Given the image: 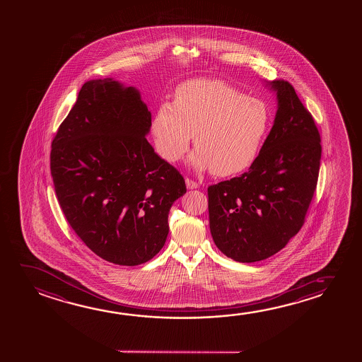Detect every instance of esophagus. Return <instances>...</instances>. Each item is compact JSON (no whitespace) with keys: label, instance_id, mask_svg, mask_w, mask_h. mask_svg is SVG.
I'll list each match as a JSON object with an SVG mask.
<instances>
[{"label":"esophagus","instance_id":"1","mask_svg":"<svg viewBox=\"0 0 362 362\" xmlns=\"http://www.w3.org/2000/svg\"><path fill=\"white\" fill-rule=\"evenodd\" d=\"M185 184H187V188H188V189H196V188L199 187L198 183L194 182V180H192V179H185Z\"/></svg>","mask_w":362,"mask_h":362}]
</instances>
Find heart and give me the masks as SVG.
Here are the masks:
<instances>
[{"instance_id": "b5f03b06", "label": "heart", "mask_w": 362, "mask_h": 362, "mask_svg": "<svg viewBox=\"0 0 362 362\" xmlns=\"http://www.w3.org/2000/svg\"><path fill=\"white\" fill-rule=\"evenodd\" d=\"M272 126L267 103L221 79L198 78L180 84L173 102L154 113L151 132L159 154L177 163L194 136L189 165L232 177L255 163Z\"/></svg>"}]
</instances>
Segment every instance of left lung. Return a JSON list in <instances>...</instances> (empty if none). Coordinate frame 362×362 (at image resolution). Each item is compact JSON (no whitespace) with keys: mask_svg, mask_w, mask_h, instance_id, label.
Wrapping results in <instances>:
<instances>
[{"mask_svg":"<svg viewBox=\"0 0 362 362\" xmlns=\"http://www.w3.org/2000/svg\"><path fill=\"white\" fill-rule=\"evenodd\" d=\"M278 110L249 172L208 188L216 246L238 262L265 260L285 247L304 223L320 173V132L286 81L267 82Z\"/></svg>","mask_w":362,"mask_h":362,"instance_id":"obj_1","label":"left lung"}]
</instances>
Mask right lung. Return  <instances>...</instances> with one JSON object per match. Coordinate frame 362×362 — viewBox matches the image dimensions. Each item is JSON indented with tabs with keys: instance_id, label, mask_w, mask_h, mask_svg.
<instances>
[{
	"instance_id": "add662e5",
	"label": "right lung",
	"mask_w": 362,
	"mask_h": 362,
	"mask_svg": "<svg viewBox=\"0 0 362 362\" xmlns=\"http://www.w3.org/2000/svg\"><path fill=\"white\" fill-rule=\"evenodd\" d=\"M139 89L113 78L83 84L52 143L50 172L68 223L103 260L135 267L164 246L180 173L148 144Z\"/></svg>"
}]
</instances>
